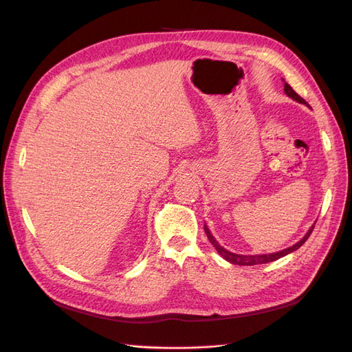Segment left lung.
<instances>
[{"label":"left lung","instance_id":"left-lung-1","mask_svg":"<svg viewBox=\"0 0 352 352\" xmlns=\"http://www.w3.org/2000/svg\"><path fill=\"white\" fill-rule=\"evenodd\" d=\"M283 91H285V94L287 95V97H291L292 100H295V101H298V102H301V104H307L305 100L301 98L300 95H298V94L292 89L291 85H287L286 82H285V89H283ZM307 105H308V104H307ZM314 225H316V223H314ZM314 225L310 228V230H308V232L305 233V236H304L300 242H296L295 245H292V247L286 248V250H282V251H279V252H273V254H258V255H241V254L230 252V251L223 248L221 245L214 239V236L211 235V232L208 230L207 226H204V230H206L207 238H208V241L211 242L212 247H214V248L217 250V252H219V254L221 255V257L225 258L226 261H229V263H232V264H238V265H255V264H265V263H270V261H274V260H279L280 257H285V255L291 254L292 251L300 248L301 245H302L308 238H310L311 232H313V229H314Z\"/></svg>","mask_w":352,"mask_h":352}]
</instances>
